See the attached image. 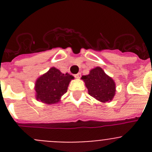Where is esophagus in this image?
Wrapping results in <instances>:
<instances>
[{"mask_svg": "<svg viewBox=\"0 0 152 152\" xmlns=\"http://www.w3.org/2000/svg\"><path fill=\"white\" fill-rule=\"evenodd\" d=\"M80 73H77L76 74V75H75V78H77V79H79L80 77Z\"/></svg>", "mask_w": 152, "mask_h": 152, "instance_id": "obj_1", "label": "esophagus"}]
</instances>
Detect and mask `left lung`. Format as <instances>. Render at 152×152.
Masks as SVG:
<instances>
[{
    "label": "left lung",
    "mask_w": 152,
    "mask_h": 152,
    "mask_svg": "<svg viewBox=\"0 0 152 152\" xmlns=\"http://www.w3.org/2000/svg\"><path fill=\"white\" fill-rule=\"evenodd\" d=\"M81 79L85 83L88 93L101 102H110L113 99L116 92L115 80L108 76L100 67H96L90 71Z\"/></svg>",
    "instance_id": "obj_1"
}]
</instances>
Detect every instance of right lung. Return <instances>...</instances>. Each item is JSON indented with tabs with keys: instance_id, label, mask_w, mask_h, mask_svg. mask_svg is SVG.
Listing matches in <instances>:
<instances>
[{
	"instance_id": "1",
	"label": "right lung",
	"mask_w": 152,
	"mask_h": 152,
	"mask_svg": "<svg viewBox=\"0 0 152 152\" xmlns=\"http://www.w3.org/2000/svg\"><path fill=\"white\" fill-rule=\"evenodd\" d=\"M74 78L70 74H63L58 69L52 67L36 80L34 84L36 99L47 105L58 103Z\"/></svg>"
}]
</instances>
